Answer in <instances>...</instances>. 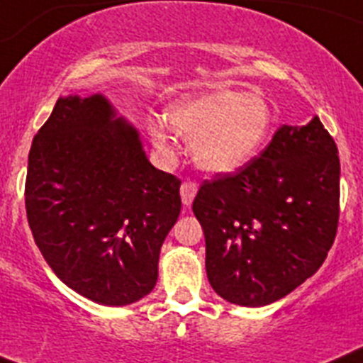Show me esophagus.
Here are the masks:
<instances>
[{
  "label": "esophagus",
  "mask_w": 363,
  "mask_h": 363,
  "mask_svg": "<svg viewBox=\"0 0 363 363\" xmlns=\"http://www.w3.org/2000/svg\"><path fill=\"white\" fill-rule=\"evenodd\" d=\"M195 195H197V184L191 181H186L182 182L181 186V199H182V204L189 206L194 202Z\"/></svg>",
  "instance_id": "1"
}]
</instances>
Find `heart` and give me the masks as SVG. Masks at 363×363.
Listing matches in <instances>:
<instances>
[{
	"instance_id": "heart-1",
	"label": "heart",
	"mask_w": 363,
	"mask_h": 363,
	"mask_svg": "<svg viewBox=\"0 0 363 363\" xmlns=\"http://www.w3.org/2000/svg\"><path fill=\"white\" fill-rule=\"evenodd\" d=\"M166 123L189 141L195 164L210 174H230L242 168L259 152L271 128V108L259 94L213 90L175 101L166 110ZM155 148L172 153L166 125L148 119Z\"/></svg>"
}]
</instances>
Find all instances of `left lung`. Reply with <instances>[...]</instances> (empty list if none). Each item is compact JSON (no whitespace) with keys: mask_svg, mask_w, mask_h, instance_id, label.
Instances as JSON below:
<instances>
[{"mask_svg":"<svg viewBox=\"0 0 363 363\" xmlns=\"http://www.w3.org/2000/svg\"><path fill=\"white\" fill-rule=\"evenodd\" d=\"M340 159L318 117L282 125L259 157L202 182L206 273L237 306L277 302L324 264L340 215Z\"/></svg>","mask_w":363,"mask_h":363,"instance_id":"obj_1","label":"left lung"}]
</instances>
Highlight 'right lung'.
<instances>
[{
    "mask_svg": "<svg viewBox=\"0 0 363 363\" xmlns=\"http://www.w3.org/2000/svg\"><path fill=\"white\" fill-rule=\"evenodd\" d=\"M179 188L106 97H60L28 153V226L61 282L92 302L128 306L157 282Z\"/></svg>",
    "mask_w": 363,
    "mask_h": 363,
    "instance_id": "add662e5",
    "label": "right lung"
}]
</instances>
